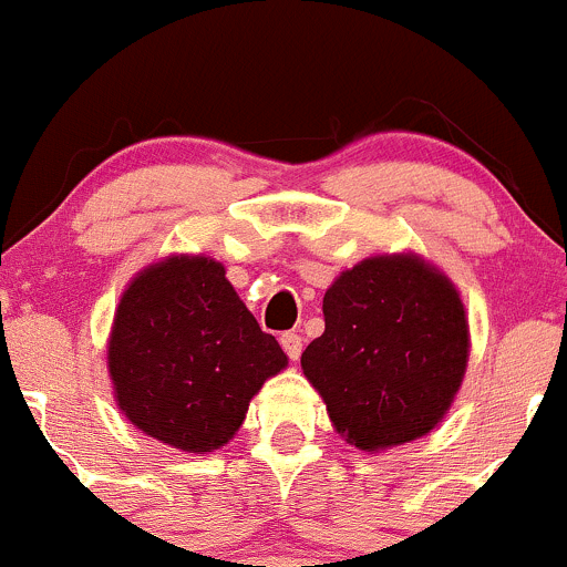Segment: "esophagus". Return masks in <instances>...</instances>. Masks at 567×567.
Wrapping results in <instances>:
<instances>
[{"mask_svg": "<svg viewBox=\"0 0 567 567\" xmlns=\"http://www.w3.org/2000/svg\"><path fill=\"white\" fill-rule=\"evenodd\" d=\"M281 347H284L286 355L291 358V361H297V358H300V352H302V339L295 333V330H289V333L281 336Z\"/></svg>", "mask_w": 567, "mask_h": 567, "instance_id": "esophagus-1", "label": "esophagus"}]
</instances>
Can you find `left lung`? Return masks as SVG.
Segmentation results:
<instances>
[{
    "label": "left lung",
    "instance_id": "8db88e82",
    "mask_svg": "<svg viewBox=\"0 0 567 567\" xmlns=\"http://www.w3.org/2000/svg\"><path fill=\"white\" fill-rule=\"evenodd\" d=\"M322 313L300 367L347 444L383 452L439 427L472 350L446 272L416 254L369 256L330 284Z\"/></svg>",
    "mask_w": 567,
    "mask_h": 567
}]
</instances>
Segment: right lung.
Returning a JSON list of instances; mask_svg holds the SVG:
<instances>
[{"instance_id": "right-lung-1", "label": "right lung", "mask_w": 567, "mask_h": 567, "mask_svg": "<svg viewBox=\"0 0 567 567\" xmlns=\"http://www.w3.org/2000/svg\"><path fill=\"white\" fill-rule=\"evenodd\" d=\"M289 358L245 308L226 267L173 254L128 281L106 369L123 416L178 452L206 455L237 435L250 400Z\"/></svg>"}]
</instances>
